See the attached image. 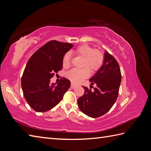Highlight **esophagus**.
Here are the masks:
<instances>
[{"mask_svg":"<svg viewBox=\"0 0 151 151\" xmlns=\"http://www.w3.org/2000/svg\"><path fill=\"white\" fill-rule=\"evenodd\" d=\"M76 86H77V85L75 84H74V83H71V84H70V88H73V89L75 88Z\"/></svg>","mask_w":151,"mask_h":151,"instance_id":"obj_1","label":"esophagus"}]
</instances>
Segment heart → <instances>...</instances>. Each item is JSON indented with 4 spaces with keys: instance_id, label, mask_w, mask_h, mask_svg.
<instances>
[{
    "instance_id": "heart-1",
    "label": "heart",
    "mask_w": 151,
    "mask_h": 151,
    "mask_svg": "<svg viewBox=\"0 0 151 151\" xmlns=\"http://www.w3.org/2000/svg\"><path fill=\"white\" fill-rule=\"evenodd\" d=\"M76 54L83 57L82 67L83 68H73L68 71L67 76L75 83H78L90 75V70L94 73L102 67L104 61V56L102 52L94 49L90 45L83 44L78 46L75 50ZM71 64V55L67 53L63 58V65L65 68H68Z\"/></svg>"
}]
</instances>
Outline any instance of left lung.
<instances>
[{
    "instance_id": "8db88e82",
    "label": "left lung",
    "mask_w": 151,
    "mask_h": 151,
    "mask_svg": "<svg viewBox=\"0 0 151 151\" xmlns=\"http://www.w3.org/2000/svg\"><path fill=\"white\" fill-rule=\"evenodd\" d=\"M90 89L83 86L84 94L78 99V106L86 116L96 118L107 113L118 96L122 81L121 70L116 59L106 51L102 66L90 79ZM92 85H96L94 88ZM94 88L91 90V87Z\"/></svg>"
}]
</instances>
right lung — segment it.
Here are the masks:
<instances>
[{"mask_svg":"<svg viewBox=\"0 0 151 151\" xmlns=\"http://www.w3.org/2000/svg\"><path fill=\"white\" fill-rule=\"evenodd\" d=\"M73 45L52 40L32 55L22 76L24 96L32 109L45 112L57 106L70 86V82L63 77L56 84L50 79L63 67L65 54Z\"/></svg>","mask_w":151,"mask_h":151,"instance_id":"right-lung-1","label":"right lung"}]
</instances>
